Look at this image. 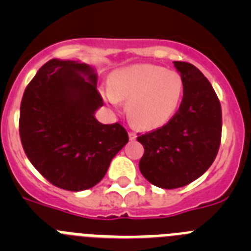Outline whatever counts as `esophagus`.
<instances>
[{
	"mask_svg": "<svg viewBox=\"0 0 251 251\" xmlns=\"http://www.w3.org/2000/svg\"><path fill=\"white\" fill-rule=\"evenodd\" d=\"M128 136H129L130 141H134V139L137 138V134L134 132H129V133H128Z\"/></svg>",
	"mask_w": 251,
	"mask_h": 251,
	"instance_id": "34e87169",
	"label": "esophagus"
}]
</instances>
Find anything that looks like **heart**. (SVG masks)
<instances>
[{
    "instance_id": "b5f03b06",
    "label": "heart",
    "mask_w": 251,
    "mask_h": 251,
    "mask_svg": "<svg viewBox=\"0 0 251 251\" xmlns=\"http://www.w3.org/2000/svg\"><path fill=\"white\" fill-rule=\"evenodd\" d=\"M183 95V80L174 70L152 64L119 69L110 76L105 98L112 104L127 103L128 117L141 128L151 129L167 123Z\"/></svg>"
}]
</instances>
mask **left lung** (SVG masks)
<instances>
[{"label":"left lung","mask_w":251,"mask_h":251,"mask_svg":"<svg viewBox=\"0 0 251 251\" xmlns=\"http://www.w3.org/2000/svg\"><path fill=\"white\" fill-rule=\"evenodd\" d=\"M183 80L179 108L162 127L141 134L145 153L139 170L157 187L178 188L202 176L219 152L223 129L220 100L192 64L174 61Z\"/></svg>","instance_id":"obj_1"}]
</instances>
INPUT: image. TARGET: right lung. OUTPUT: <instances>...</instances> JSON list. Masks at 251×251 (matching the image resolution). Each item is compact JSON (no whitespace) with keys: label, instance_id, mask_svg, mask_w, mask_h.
Here are the masks:
<instances>
[{"label":"right lung","instance_id":"add662e5","mask_svg":"<svg viewBox=\"0 0 251 251\" xmlns=\"http://www.w3.org/2000/svg\"><path fill=\"white\" fill-rule=\"evenodd\" d=\"M103 104L97 74L76 61L51 59L26 86L20 106L22 147L32 166L56 187L92 188L127 145L128 133L121 123L95 119Z\"/></svg>","mask_w":251,"mask_h":251}]
</instances>
